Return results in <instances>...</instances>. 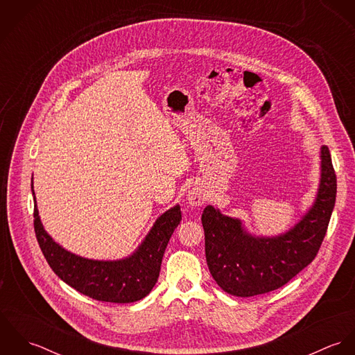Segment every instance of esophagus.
Here are the masks:
<instances>
[{
	"mask_svg": "<svg viewBox=\"0 0 355 355\" xmlns=\"http://www.w3.org/2000/svg\"><path fill=\"white\" fill-rule=\"evenodd\" d=\"M187 201L191 206H201L205 202V191L200 186H196L189 190L187 193Z\"/></svg>",
	"mask_w": 355,
	"mask_h": 355,
	"instance_id": "esophagus-1",
	"label": "esophagus"
}]
</instances>
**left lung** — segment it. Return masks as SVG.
Masks as SVG:
<instances>
[{
	"label": "left lung",
	"instance_id": "obj_1",
	"mask_svg": "<svg viewBox=\"0 0 355 355\" xmlns=\"http://www.w3.org/2000/svg\"><path fill=\"white\" fill-rule=\"evenodd\" d=\"M336 200V175L327 146L320 149V183L313 205L284 234L258 236L241 218L207 205L203 209L209 270L225 293L254 297L283 287L318 253Z\"/></svg>",
	"mask_w": 355,
	"mask_h": 355
}]
</instances>
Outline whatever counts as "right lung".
<instances>
[{
  "label": "right lung",
  "mask_w": 355,
  "mask_h": 355,
  "mask_svg": "<svg viewBox=\"0 0 355 355\" xmlns=\"http://www.w3.org/2000/svg\"><path fill=\"white\" fill-rule=\"evenodd\" d=\"M31 191L35 201L34 186ZM182 221L180 206L164 211L128 257L113 261L85 258L65 250L45 231L34 203V228L40 248L53 272L83 295L102 302L131 304L145 298L158 280L166 245Z\"/></svg>",
  "instance_id": "1"
}]
</instances>
